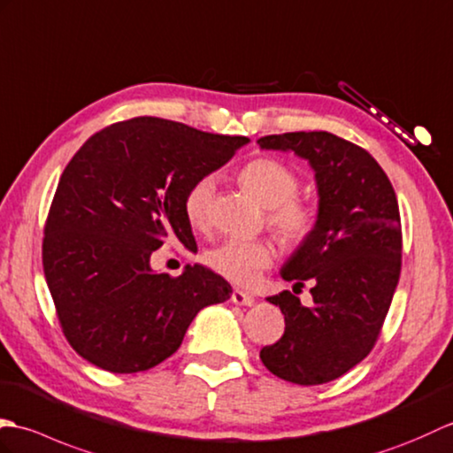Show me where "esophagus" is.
Wrapping results in <instances>:
<instances>
[{"instance_id": "34e87169", "label": "esophagus", "mask_w": 453, "mask_h": 453, "mask_svg": "<svg viewBox=\"0 0 453 453\" xmlns=\"http://www.w3.org/2000/svg\"><path fill=\"white\" fill-rule=\"evenodd\" d=\"M230 300H233L234 304H238V306H254V296H250L248 293H244V290H240V288H236V290H233V296H230Z\"/></svg>"}]
</instances>
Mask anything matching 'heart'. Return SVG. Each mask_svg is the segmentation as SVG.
Instances as JSON below:
<instances>
[{"label":"heart","mask_w":453,"mask_h":453,"mask_svg":"<svg viewBox=\"0 0 453 453\" xmlns=\"http://www.w3.org/2000/svg\"><path fill=\"white\" fill-rule=\"evenodd\" d=\"M240 182L261 205L267 207V223L285 244L304 242L314 228L311 209L296 199L300 178L293 166L279 158L261 157L240 170ZM215 176L205 174L188 188L184 215L194 228L209 223ZM275 257V250L264 240H225L205 254L207 265L234 285H254Z\"/></svg>","instance_id":"obj_1"}]
</instances>
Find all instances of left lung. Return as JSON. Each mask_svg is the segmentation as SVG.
Wrapping results in <instances>:
<instances>
[{
	"instance_id": "8db88e82",
	"label": "left lung",
	"mask_w": 453,
	"mask_h": 453,
	"mask_svg": "<svg viewBox=\"0 0 453 453\" xmlns=\"http://www.w3.org/2000/svg\"><path fill=\"white\" fill-rule=\"evenodd\" d=\"M261 149L293 150L316 174L318 217L280 277L310 288L314 306L290 290L269 296L285 334L259 358L279 378L318 386L343 376L380 335L401 273V219L389 178L368 150L327 132L257 139Z\"/></svg>"
}]
</instances>
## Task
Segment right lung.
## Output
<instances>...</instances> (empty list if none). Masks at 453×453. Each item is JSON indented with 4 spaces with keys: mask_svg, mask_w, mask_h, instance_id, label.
Returning <instances> with one entry per match:
<instances>
[{
    "mask_svg": "<svg viewBox=\"0 0 453 453\" xmlns=\"http://www.w3.org/2000/svg\"><path fill=\"white\" fill-rule=\"evenodd\" d=\"M248 142L142 116L100 129L69 160L48 213L42 265L77 355L114 374L149 370L176 353L199 310L230 298L233 287L211 269L155 273L150 254L166 238L194 250L188 188Z\"/></svg>",
    "mask_w": 453,
    "mask_h": 453,
    "instance_id": "1",
    "label": "right lung"
}]
</instances>
